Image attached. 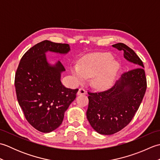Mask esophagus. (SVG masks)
<instances>
[{
    "instance_id": "34e87169",
    "label": "esophagus",
    "mask_w": 160,
    "mask_h": 160,
    "mask_svg": "<svg viewBox=\"0 0 160 160\" xmlns=\"http://www.w3.org/2000/svg\"><path fill=\"white\" fill-rule=\"evenodd\" d=\"M78 95H84L86 94V91L83 88H80L79 89H78V91L77 93Z\"/></svg>"
}]
</instances>
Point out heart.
I'll return each mask as SVG.
<instances>
[{"instance_id": "1", "label": "heart", "mask_w": 160, "mask_h": 160, "mask_svg": "<svg viewBox=\"0 0 160 160\" xmlns=\"http://www.w3.org/2000/svg\"><path fill=\"white\" fill-rule=\"evenodd\" d=\"M120 64L109 53H95L84 57L80 65L73 64L71 72L77 82L91 77V83L97 89H107L114 84Z\"/></svg>"}]
</instances>
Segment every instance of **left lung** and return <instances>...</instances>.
I'll return each instance as SVG.
<instances>
[{
	"label": "left lung",
	"instance_id": "1",
	"mask_svg": "<svg viewBox=\"0 0 160 160\" xmlns=\"http://www.w3.org/2000/svg\"><path fill=\"white\" fill-rule=\"evenodd\" d=\"M112 47L123 51L124 58L136 68L124 73L108 89L88 92L87 120L94 130L102 135L114 134L130 123L147 87L143 62L134 51L121 42Z\"/></svg>",
	"mask_w": 160,
	"mask_h": 160
}]
</instances>
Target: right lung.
<instances>
[{"instance_id":"obj_1","label":"right lung","mask_w":160,"mask_h":160,"mask_svg":"<svg viewBox=\"0 0 160 160\" xmlns=\"http://www.w3.org/2000/svg\"><path fill=\"white\" fill-rule=\"evenodd\" d=\"M68 44L44 40L30 48L22 57L15 75L17 100L25 117L33 128L49 132L59 127L64 112L76 98L78 89H68L61 82L65 71L60 61L52 65L47 52L66 54Z\"/></svg>"}]
</instances>
